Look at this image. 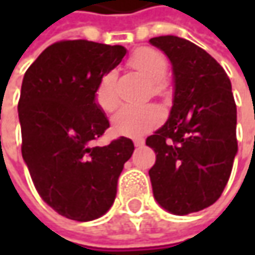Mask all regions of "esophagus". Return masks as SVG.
Masks as SVG:
<instances>
[{"mask_svg":"<svg viewBox=\"0 0 255 255\" xmlns=\"http://www.w3.org/2000/svg\"><path fill=\"white\" fill-rule=\"evenodd\" d=\"M133 143H134V146H142L143 143V139H133Z\"/></svg>","mask_w":255,"mask_h":255,"instance_id":"obj_1","label":"esophagus"}]
</instances>
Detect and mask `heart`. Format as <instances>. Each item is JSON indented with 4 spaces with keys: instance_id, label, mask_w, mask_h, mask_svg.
<instances>
[{
    "instance_id": "1",
    "label": "heart",
    "mask_w": 255,
    "mask_h": 255,
    "mask_svg": "<svg viewBox=\"0 0 255 255\" xmlns=\"http://www.w3.org/2000/svg\"><path fill=\"white\" fill-rule=\"evenodd\" d=\"M128 64L136 72L149 79L152 93L159 95L164 89L166 82L163 78L167 74L169 64L162 52L153 48H139L129 58ZM95 102L103 112H113L118 108L119 98L116 93V74L113 71H108L99 78L95 88ZM160 121L162 111L152 103L129 105L123 106L113 116L112 128L118 134L134 137L152 130Z\"/></svg>"
}]
</instances>
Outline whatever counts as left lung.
<instances>
[{
    "mask_svg": "<svg viewBox=\"0 0 255 255\" xmlns=\"http://www.w3.org/2000/svg\"><path fill=\"white\" fill-rule=\"evenodd\" d=\"M150 44L169 56L174 98L167 122L146 144L156 153L149 170L163 209L184 216L219 200L237 153V109L226 71L187 39L156 36Z\"/></svg>",
    "mask_w": 255,
    "mask_h": 255,
    "instance_id": "left-lung-1",
    "label": "left lung"
}]
</instances>
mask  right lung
Returning a JSON list of instances; mask_svg holds the SVG:
<instances>
[{
    "label": "right lung",
    "mask_w": 255,
    "mask_h": 255,
    "mask_svg": "<svg viewBox=\"0 0 255 255\" xmlns=\"http://www.w3.org/2000/svg\"><path fill=\"white\" fill-rule=\"evenodd\" d=\"M125 55L122 45L65 39L49 45L24 75L18 102L22 157L38 194L66 219L95 220L109 210L134 150L123 136L95 144L109 128L95 88Z\"/></svg>",
    "instance_id": "1"
}]
</instances>
